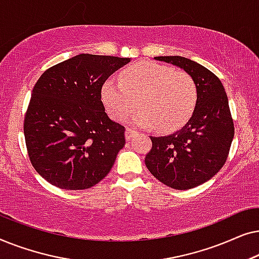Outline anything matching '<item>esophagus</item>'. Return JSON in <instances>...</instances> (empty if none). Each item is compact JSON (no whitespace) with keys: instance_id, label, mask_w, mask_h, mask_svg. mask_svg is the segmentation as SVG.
Listing matches in <instances>:
<instances>
[{"instance_id":"obj_1","label":"esophagus","mask_w":259,"mask_h":259,"mask_svg":"<svg viewBox=\"0 0 259 259\" xmlns=\"http://www.w3.org/2000/svg\"><path fill=\"white\" fill-rule=\"evenodd\" d=\"M133 134H134V130H132V128H126V131H125L126 140H131V139H132Z\"/></svg>"}]
</instances>
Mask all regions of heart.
<instances>
[{"instance_id": "1", "label": "heart", "mask_w": 259, "mask_h": 259, "mask_svg": "<svg viewBox=\"0 0 259 259\" xmlns=\"http://www.w3.org/2000/svg\"><path fill=\"white\" fill-rule=\"evenodd\" d=\"M120 80L108 79L101 91L106 109L118 121L128 118L138 102L136 125L171 132L182 127L196 107L197 84L183 70L141 61L123 69Z\"/></svg>"}]
</instances>
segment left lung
I'll list each match as a JSON object with an SVG mask.
<instances>
[{
	"instance_id": "obj_1",
	"label": "left lung",
	"mask_w": 259,
	"mask_h": 259,
	"mask_svg": "<svg viewBox=\"0 0 259 259\" xmlns=\"http://www.w3.org/2000/svg\"><path fill=\"white\" fill-rule=\"evenodd\" d=\"M190 74L197 84L196 107L186 125L173 134L151 137L145 164L175 190H189L211 179L225 164L235 128L228 95L211 70L183 56H155Z\"/></svg>"
}]
</instances>
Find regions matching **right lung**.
I'll return each mask as SVG.
<instances>
[{"label": "right lung", "instance_id": "right-lung-1", "mask_svg": "<svg viewBox=\"0 0 259 259\" xmlns=\"http://www.w3.org/2000/svg\"><path fill=\"white\" fill-rule=\"evenodd\" d=\"M128 58L79 54L35 83L24 118L31 165L65 190H86L108 175L125 146V127L105 112L101 88Z\"/></svg>", "mask_w": 259, "mask_h": 259}]
</instances>
